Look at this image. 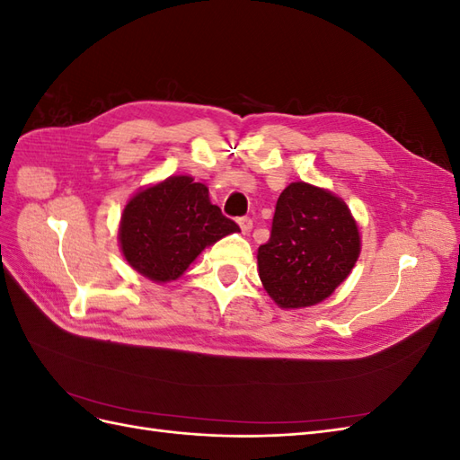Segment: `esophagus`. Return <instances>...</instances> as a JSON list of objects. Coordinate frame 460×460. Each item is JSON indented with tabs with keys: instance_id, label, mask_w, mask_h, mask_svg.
<instances>
[{
	"instance_id": "1",
	"label": "esophagus",
	"mask_w": 460,
	"mask_h": 460,
	"mask_svg": "<svg viewBox=\"0 0 460 460\" xmlns=\"http://www.w3.org/2000/svg\"><path fill=\"white\" fill-rule=\"evenodd\" d=\"M238 225H240L242 232L247 234V232H252V228H253V220L249 218V217H240V218H238Z\"/></svg>"
}]
</instances>
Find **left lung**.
<instances>
[{"mask_svg":"<svg viewBox=\"0 0 460 460\" xmlns=\"http://www.w3.org/2000/svg\"><path fill=\"white\" fill-rule=\"evenodd\" d=\"M360 253L357 222L333 193L289 184L276 201L272 230L259 247V276L284 309L311 307L330 297Z\"/></svg>","mask_w":460,"mask_h":460,"instance_id":"1","label":"left lung"}]
</instances>
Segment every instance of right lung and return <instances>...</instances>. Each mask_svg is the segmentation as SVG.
Returning a JSON list of instances; mask_svg holds the SVG:
<instances>
[{"instance_id": "right-lung-1", "label": "right lung", "mask_w": 460, "mask_h": 460, "mask_svg": "<svg viewBox=\"0 0 460 460\" xmlns=\"http://www.w3.org/2000/svg\"><path fill=\"white\" fill-rule=\"evenodd\" d=\"M240 226L208 199L205 184L171 176L137 191L124 207L119 240L130 267L153 282L182 276L207 245Z\"/></svg>"}]
</instances>
